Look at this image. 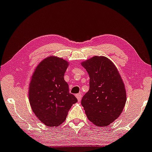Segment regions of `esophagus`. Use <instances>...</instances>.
Listing matches in <instances>:
<instances>
[{"mask_svg": "<svg viewBox=\"0 0 152 152\" xmlns=\"http://www.w3.org/2000/svg\"><path fill=\"white\" fill-rule=\"evenodd\" d=\"M76 98H77V99H78V102H80V100H81L82 95H80V94H76Z\"/></svg>", "mask_w": 152, "mask_h": 152, "instance_id": "1", "label": "esophagus"}]
</instances>
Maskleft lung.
I'll return each instance as SVG.
<instances>
[{"instance_id":"obj_1","label":"left lung","mask_w":152,"mask_h":152,"mask_svg":"<svg viewBox=\"0 0 152 152\" xmlns=\"http://www.w3.org/2000/svg\"><path fill=\"white\" fill-rule=\"evenodd\" d=\"M81 65L90 77V89L81 100L86 116L96 126H109L120 116L126 102L122 78L106 57L94 56Z\"/></svg>"}]
</instances>
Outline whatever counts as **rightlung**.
I'll use <instances>...</instances> for the list:
<instances>
[{
	"label": "right lung",
	"mask_w": 152,
	"mask_h": 152,
	"mask_svg": "<svg viewBox=\"0 0 152 152\" xmlns=\"http://www.w3.org/2000/svg\"><path fill=\"white\" fill-rule=\"evenodd\" d=\"M69 62L62 58L50 56L38 64L31 76L28 99L31 109L45 126L62 124L77 99L69 93L64 76Z\"/></svg>",
	"instance_id": "right-lung-1"
}]
</instances>
